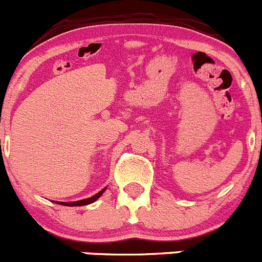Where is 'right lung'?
Masks as SVG:
<instances>
[{
    "label": "right lung",
    "instance_id": "right-lung-1",
    "mask_svg": "<svg viewBox=\"0 0 262 262\" xmlns=\"http://www.w3.org/2000/svg\"><path fill=\"white\" fill-rule=\"evenodd\" d=\"M107 189L106 188H103L102 190H99L98 193L94 194L93 196H91V198H85V199H80V201H75V202H54V203L56 204H61V206H68V207H80V206H87V204H91V203H94V202L97 201V199L99 198V196L102 195V194L104 193Z\"/></svg>",
    "mask_w": 262,
    "mask_h": 262
}]
</instances>
